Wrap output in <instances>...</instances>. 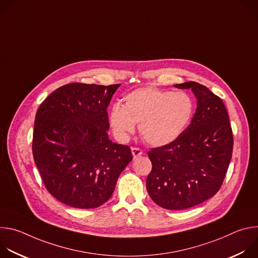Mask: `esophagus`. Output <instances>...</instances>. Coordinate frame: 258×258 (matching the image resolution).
<instances>
[{
	"label": "esophagus",
	"instance_id": "34e87169",
	"mask_svg": "<svg viewBox=\"0 0 258 258\" xmlns=\"http://www.w3.org/2000/svg\"><path fill=\"white\" fill-rule=\"evenodd\" d=\"M132 154H133L134 159H136V158L140 157L143 154V152H142V150L140 148H136V147H133V148H132Z\"/></svg>",
	"mask_w": 258,
	"mask_h": 258
}]
</instances>
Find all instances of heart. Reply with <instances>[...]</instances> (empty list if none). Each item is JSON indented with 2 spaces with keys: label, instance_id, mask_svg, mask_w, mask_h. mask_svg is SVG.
Wrapping results in <instances>:
<instances>
[{
  "label": "heart",
  "instance_id": "obj_1",
  "mask_svg": "<svg viewBox=\"0 0 258 258\" xmlns=\"http://www.w3.org/2000/svg\"><path fill=\"white\" fill-rule=\"evenodd\" d=\"M194 110V101L185 92L145 87L125 95L122 106L111 107L109 123L122 141L127 140L139 124L140 135L147 144L162 147L174 142L186 130Z\"/></svg>",
  "mask_w": 258,
  "mask_h": 258
}]
</instances>
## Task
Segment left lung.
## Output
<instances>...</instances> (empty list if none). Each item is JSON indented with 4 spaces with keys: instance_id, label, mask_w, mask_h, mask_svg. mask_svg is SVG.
Returning <instances> with one entry per match:
<instances>
[{
    "instance_id": "left-lung-1",
    "label": "left lung",
    "mask_w": 258,
    "mask_h": 258,
    "mask_svg": "<svg viewBox=\"0 0 258 258\" xmlns=\"http://www.w3.org/2000/svg\"><path fill=\"white\" fill-rule=\"evenodd\" d=\"M174 87L193 92L196 112L174 142L148 152L152 170L146 187L160 207L182 210L219 190L232 158L233 133L224 102L208 88L195 82Z\"/></svg>"
}]
</instances>
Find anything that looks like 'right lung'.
<instances>
[{
    "instance_id": "1",
    "label": "right lung",
    "mask_w": 258,
    "mask_h": 258,
    "mask_svg": "<svg viewBox=\"0 0 258 258\" xmlns=\"http://www.w3.org/2000/svg\"><path fill=\"white\" fill-rule=\"evenodd\" d=\"M119 86L65 85L35 114L34 163L50 194L68 206L104 204L133 159L130 147L112 142L107 133V107Z\"/></svg>"
}]
</instances>
